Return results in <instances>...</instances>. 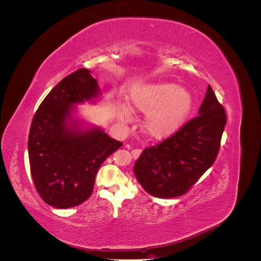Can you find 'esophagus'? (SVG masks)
Masks as SVG:
<instances>
[{
    "instance_id": "esophagus-1",
    "label": "esophagus",
    "mask_w": 261,
    "mask_h": 261,
    "mask_svg": "<svg viewBox=\"0 0 261 261\" xmlns=\"http://www.w3.org/2000/svg\"><path fill=\"white\" fill-rule=\"evenodd\" d=\"M140 153H141V149H133L132 150V154L134 158H135V159L140 155Z\"/></svg>"
}]
</instances>
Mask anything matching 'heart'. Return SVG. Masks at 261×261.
Instances as JSON below:
<instances>
[{
    "mask_svg": "<svg viewBox=\"0 0 261 261\" xmlns=\"http://www.w3.org/2000/svg\"><path fill=\"white\" fill-rule=\"evenodd\" d=\"M193 107V97L188 90L173 84L158 83L141 85L130 92L128 108L133 112L146 113L144 128L150 136L164 138L175 133L187 118ZM123 121L128 122V110L120 112Z\"/></svg>",
    "mask_w": 261,
    "mask_h": 261,
    "instance_id": "obj_1",
    "label": "heart"
}]
</instances>
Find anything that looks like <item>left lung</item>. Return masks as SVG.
Wrapping results in <instances>:
<instances>
[{
    "mask_svg": "<svg viewBox=\"0 0 261 261\" xmlns=\"http://www.w3.org/2000/svg\"><path fill=\"white\" fill-rule=\"evenodd\" d=\"M198 114L140 154L134 173L148 194L156 198L184 195L216 161L226 114L210 85Z\"/></svg>",
    "mask_w": 261,
    "mask_h": 261,
    "instance_id": "left-lung-1",
    "label": "left lung"
}]
</instances>
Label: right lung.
<instances>
[{
	"label": "right lung",
	"instance_id": "add662e5",
	"mask_svg": "<svg viewBox=\"0 0 261 261\" xmlns=\"http://www.w3.org/2000/svg\"><path fill=\"white\" fill-rule=\"evenodd\" d=\"M90 70L80 68L54 87L39 106L28 136L31 176L38 194L52 207L67 209L89 198L107 158L122 147L99 127L84 129L75 105L98 98Z\"/></svg>",
	"mask_w": 261,
	"mask_h": 261
}]
</instances>
